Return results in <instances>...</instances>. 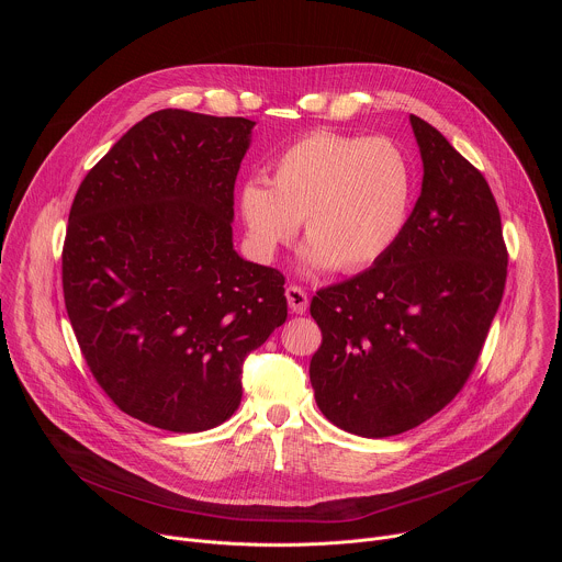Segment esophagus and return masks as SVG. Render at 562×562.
<instances>
[{
	"instance_id": "esophagus-1",
	"label": "esophagus",
	"mask_w": 562,
	"mask_h": 562,
	"mask_svg": "<svg viewBox=\"0 0 562 562\" xmlns=\"http://www.w3.org/2000/svg\"><path fill=\"white\" fill-rule=\"evenodd\" d=\"M286 300H289V308L293 313H304L308 308V295L302 286L297 284H289L286 286Z\"/></svg>"
}]
</instances>
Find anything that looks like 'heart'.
I'll return each instance as SVG.
<instances>
[{"label": "heart", "instance_id": "heart-1", "mask_svg": "<svg viewBox=\"0 0 562 562\" xmlns=\"http://www.w3.org/2000/svg\"><path fill=\"white\" fill-rule=\"evenodd\" d=\"M412 198L414 171L395 142L319 131L278 153L269 182L239 187L237 211L256 256L271 258L304 220L306 267L356 273L391 251Z\"/></svg>", "mask_w": 562, "mask_h": 562}]
</instances>
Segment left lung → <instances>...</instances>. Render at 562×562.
Listing matches in <instances>:
<instances>
[{
  "label": "left lung",
  "instance_id": "8db88e82",
  "mask_svg": "<svg viewBox=\"0 0 562 562\" xmlns=\"http://www.w3.org/2000/svg\"><path fill=\"white\" fill-rule=\"evenodd\" d=\"M423 191L391 251L371 269L319 289L323 331L308 378L336 427L386 438L445 409L485 347L507 280L494 193L429 122L412 115Z\"/></svg>",
  "mask_w": 562,
  "mask_h": 562
}]
</instances>
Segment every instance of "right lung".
I'll return each mask as SVG.
<instances>
[{"label":"right lung","mask_w":562,"mask_h":562,"mask_svg":"<svg viewBox=\"0 0 562 562\" xmlns=\"http://www.w3.org/2000/svg\"><path fill=\"white\" fill-rule=\"evenodd\" d=\"M256 122L146 115L79 184L61 251L68 319L104 393L176 434L222 425L245 358L284 325V276L233 249V189Z\"/></svg>","instance_id":"right-lung-1"}]
</instances>
